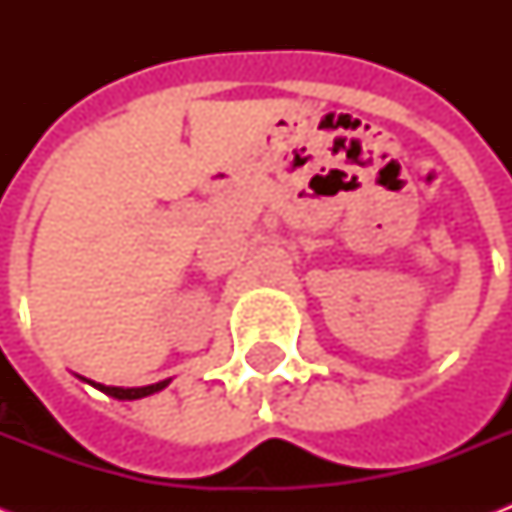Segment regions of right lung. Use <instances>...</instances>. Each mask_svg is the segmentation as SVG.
I'll list each match as a JSON object with an SVG mask.
<instances>
[{
    "instance_id": "right-lung-1",
    "label": "right lung",
    "mask_w": 512,
    "mask_h": 512,
    "mask_svg": "<svg viewBox=\"0 0 512 512\" xmlns=\"http://www.w3.org/2000/svg\"><path fill=\"white\" fill-rule=\"evenodd\" d=\"M84 382H90L92 388L103 390L106 396L119 398V401H135V398H146V396H151V393H159V390H164L167 385H170V380L154 382V385H143V388H114V385H103V382H92V380H84Z\"/></svg>"
}]
</instances>
